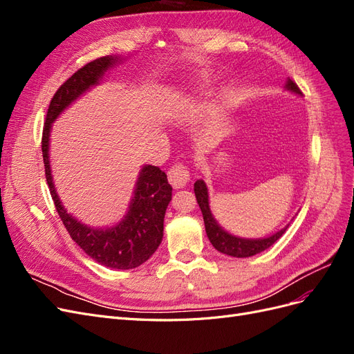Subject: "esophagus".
<instances>
[{
	"label": "esophagus",
	"instance_id": "obj_1",
	"mask_svg": "<svg viewBox=\"0 0 354 354\" xmlns=\"http://www.w3.org/2000/svg\"><path fill=\"white\" fill-rule=\"evenodd\" d=\"M189 180H190V173H189V168L186 165L176 164L169 168L168 181L173 187H176V189L185 187Z\"/></svg>",
	"mask_w": 354,
	"mask_h": 354
}]
</instances>
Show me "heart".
Instances as JSON below:
<instances>
[{"mask_svg": "<svg viewBox=\"0 0 354 354\" xmlns=\"http://www.w3.org/2000/svg\"><path fill=\"white\" fill-rule=\"evenodd\" d=\"M201 81L202 82H199V85H201V88L203 87V85H205V77H202L201 78ZM173 103V108L174 109H185V108H187V106L190 104V95H187V94H177V95H174L173 97V100H171Z\"/></svg>", "mask_w": 354, "mask_h": 354, "instance_id": "heart-1", "label": "heart"}]
</instances>
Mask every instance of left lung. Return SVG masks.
I'll use <instances>...</instances> for the list:
<instances>
[{
	"label": "left lung",
	"instance_id": "1",
	"mask_svg": "<svg viewBox=\"0 0 354 354\" xmlns=\"http://www.w3.org/2000/svg\"><path fill=\"white\" fill-rule=\"evenodd\" d=\"M285 88L288 91H291L294 94L301 95V91L297 87V84L289 80L285 84ZM195 195H196V201L199 203V208L202 211L203 216V223H205V230H207V236L209 239V242L212 243L214 248L217 251L230 255V257H236V259H246V257H252L259 252L266 251L267 248L279 239L282 234L286 232L288 226H285L283 229H281L279 232H276L267 238H259V239H248V238H239L234 236V234L229 233L224 230L220 224L217 223V220L214 218L211 208H209V198H208V187L205 185V181L202 178L196 180L195 183Z\"/></svg>",
	"mask_w": 354,
	"mask_h": 354
}]
</instances>
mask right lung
<instances>
[{
    "label": "right lung",
    "instance_id": "1",
    "mask_svg": "<svg viewBox=\"0 0 354 354\" xmlns=\"http://www.w3.org/2000/svg\"><path fill=\"white\" fill-rule=\"evenodd\" d=\"M120 62H122L120 56H104L87 63L53 95L42 131V159L51 198L73 242L99 264L111 269L130 270L151 259L162 242L164 217L173 192L167 174L159 167L143 165L125 216L111 227H93L73 217L63 207L50 167L53 122L84 93L99 85L104 73Z\"/></svg>",
    "mask_w": 354,
    "mask_h": 354
}]
</instances>
